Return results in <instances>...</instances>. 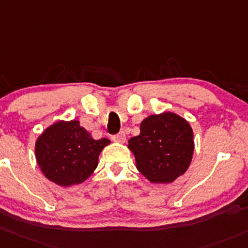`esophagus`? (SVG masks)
<instances>
[{"instance_id": "1", "label": "esophagus", "mask_w": 248, "mask_h": 248, "mask_svg": "<svg viewBox=\"0 0 248 248\" xmlns=\"http://www.w3.org/2000/svg\"><path fill=\"white\" fill-rule=\"evenodd\" d=\"M113 140L117 142V144H124V141H126V135H124V132H121L117 135H115V137L113 138Z\"/></svg>"}]
</instances>
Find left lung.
<instances>
[{
	"instance_id": "left-lung-1",
	"label": "left lung",
	"mask_w": 248,
	"mask_h": 248,
	"mask_svg": "<svg viewBox=\"0 0 248 248\" xmlns=\"http://www.w3.org/2000/svg\"><path fill=\"white\" fill-rule=\"evenodd\" d=\"M135 165L153 184H169L184 174L191 164L195 141L191 126L172 111L142 120L140 134L128 140Z\"/></svg>"
}]
</instances>
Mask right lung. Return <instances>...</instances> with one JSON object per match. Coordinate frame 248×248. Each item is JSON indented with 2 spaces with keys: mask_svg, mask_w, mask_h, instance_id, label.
I'll return each instance as SVG.
<instances>
[{
  "mask_svg": "<svg viewBox=\"0 0 248 248\" xmlns=\"http://www.w3.org/2000/svg\"><path fill=\"white\" fill-rule=\"evenodd\" d=\"M110 140H95L78 120H59L48 126L35 141V159L40 171L57 186L83 183L98 165V157Z\"/></svg>",
  "mask_w": 248,
  "mask_h": 248,
  "instance_id": "1",
  "label": "right lung"
}]
</instances>
